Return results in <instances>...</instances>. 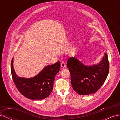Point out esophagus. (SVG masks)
Wrapping results in <instances>:
<instances>
[{"label":"esophagus","mask_w":120,"mask_h":120,"mask_svg":"<svg viewBox=\"0 0 120 120\" xmlns=\"http://www.w3.org/2000/svg\"><path fill=\"white\" fill-rule=\"evenodd\" d=\"M60 66H61V67H62L63 68H66V63H65L64 61H62V62L60 63Z\"/></svg>","instance_id":"obj_1"}]
</instances>
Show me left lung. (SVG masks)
Instances as JSON below:
<instances>
[{"label":"left lung","mask_w":120,"mask_h":120,"mask_svg":"<svg viewBox=\"0 0 120 120\" xmlns=\"http://www.w3.org/2000/svg\"><path fill=\"white\" fill-rule=\"evenodd\" d=\"M67 67L73 89L82 95L95 93L103 85L109 71V63L106 53L99 64L90 66L83 64L75 57H71L68 60Z\"/></svg>","instance_id":"8db88e82"}]
</instances>
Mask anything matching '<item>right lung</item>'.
Segmentation results:
<instances>
[{
  "label": "right lung",
  "mask_w": 120,
  "mask_h": 120,
  "mask_svg": "<svg viewBox=\"0 0 120 120\" xmlns=\"http://www.w3.org/2000/svg\"><path fill=\"white\" fill-rule=\"evenodd\" d=\"M11 62V72L17 89L23 96L31 100H42L48 97L53 89L56 75L60 70V62L46 66L38 74L31 78L18 77Z\"/></svg>",
  "instance_id": "obj_1"
}]
</instances>
